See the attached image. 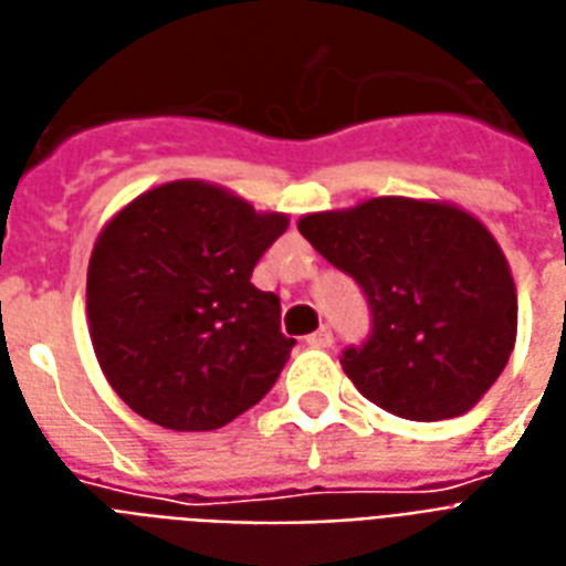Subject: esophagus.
I'll use <instances>...</instances> for the list:
<instances>
[{
	"label": "esophagus",
	"mask_w": 566,
	"mask_h": 566,
	"mask_svg": "<svg viewBox=\"0 0 566 566\" xmlns=\"http://www.w3.org/2000/svg\"><path fill=\"white\" fill-rule=\"evenodd\" d=\"M332 344H334V334L328 325H323L319 332L307 334V346H313V349H328Z\"/></svg>",
	"instance_id": "34e87169"
}]
</instances>
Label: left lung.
I'll use <instances>...</instances> for the list:
<instances>
[{
    "label": "left lung",
    "mask_w": 566,
    "mask_h": 566,
    "mask_svg": "<svg viewBox=\"0 0 566 566\" xmlns=\"http://www.w3.org/2000/svg\"><path fill=\"white\" fill-rule=\"evenodd\" d=\"M298 232L368 301V337L340 356L368 401L440 422L492 389L515 346L518 304L501 247L480 220L389 196L311 213Z\"/></svg>",
    "instance_id": "left-lung-1"
}]
</instances>
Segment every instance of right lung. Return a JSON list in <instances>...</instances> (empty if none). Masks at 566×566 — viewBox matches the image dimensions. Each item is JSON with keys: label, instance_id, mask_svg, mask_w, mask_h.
<instances>
[{"label": "right lung", "instance_id": "obj_1", "mask_svg": "<svg viewBox=\"0 0 566 566\" xmlns=\"http://www.w3.org/2000/svg\"><path fill=\"white\" fill-rule=\"evenodd\" d=\"M286 217L198 180L138 196L98 234L86 274L90 337L132 410L213 431L265 398L295 340L280 298L250 283Z\"/></svg>", "mask_w": 566, "mask_h": 566}]
</instances>
